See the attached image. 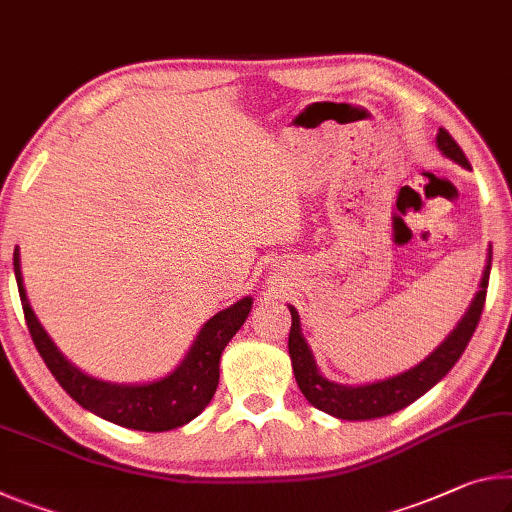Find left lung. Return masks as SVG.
<instances>
[{
  "mask_svg": "<svg viewBox=\"0 0 512 512\" xmlns=\"http://www.w3.org/2000/svg\"><path fill=\"white\" fill-rule=\"evenodd\" d=\"M437 148H440L446 157L456 161V164L469 168V161L465 152L460 150V145L453 141V136L442 127L437 134ZM490 262L485 266L481 291H478L472 307L465 314V319L458 323V328L446 337V342L437 348L435 353L417 364L415 369L401 373V376L380 380V383L362 385V387H346L330 383L316 369V362L312 358L310 348H307L303 335H300V321L298 312L294 307H289L291 312V330H289V355H291V367H294L296 383L300 392L305 394V399L310 401L314 408L328 412L332 417L348 419V421H362V419H376L392 415V412L405 408L412 401H417L419 396H424L428 389L446 376L451 371L453 364L460 360V355L465 353V348L472 339L474 330L481 321L485 296H488V280H490Z\"/></svg>",
  "mask_w": 512,
  "mask_h": 512,
  "instance_id": "1",
  "label": "left lung"
}]
</instances>
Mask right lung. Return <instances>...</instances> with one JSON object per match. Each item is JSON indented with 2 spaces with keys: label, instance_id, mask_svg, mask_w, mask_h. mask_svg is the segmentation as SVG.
<instances>
[{
  "label": "right lung",
  "instance_id": "1",
  "mask_svg": "<svg viewBox=\"0 0 512 512\" xmlns=\"http://www.w3.org/2000/svg\"><path fill=\"white\" fill-rule=\"evenodd\" d=\"M13 266L24 321H27L29 335L52 376L86 410L118 426L134 428V431H170V428L184 426L186 421L205 410L218 387V360H221L223 348L237 335L250 312V305H253V298H241L239 303L214 314L200 330L191 353L170 376L148 385H111L81 373L56 351L24 294L18 250L13 253Z\"/></svg>",
  "mask_w": 512,
  "mask_h": 512
}]
</instances>
